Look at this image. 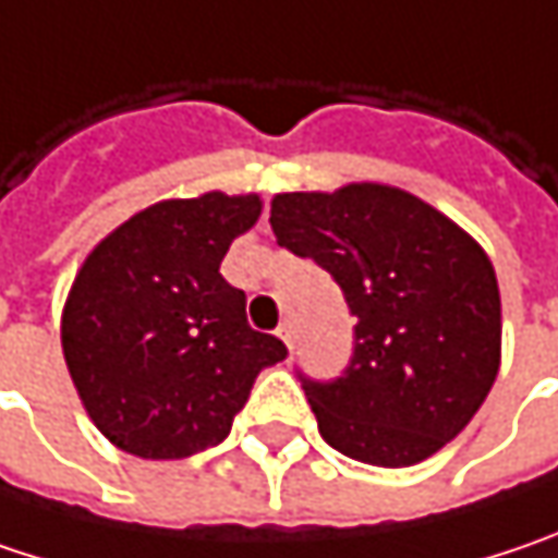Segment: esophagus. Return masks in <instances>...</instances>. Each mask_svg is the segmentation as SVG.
<instances>
[{
    "mask_svg": "<svg viewBox=\"0 0 558 558\" xmlns=\"http://www.w3.org/2000/svg\"><path fill=\"white\" fill-rule=\"evenodd\" d=\"M278 338H280V341H283V344H287V347H293V325H290V322H280Z\"/></svg>",
    "mask_w": 558,
    "mask_h": 558,
    "instance_id": "obj_1",
    "label": "esophagus"
}]
</instances>
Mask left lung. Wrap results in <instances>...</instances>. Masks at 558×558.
I'll use <instances>...</instances> for the list:
<instances>
[{
	"label": "left lung",
	"instance_id": "obj_1",
	"mask_svg": "<svg viewBox=\"0 0 558 558\" xmlns=\"http://www.w3.org/2000/svg\"><path fill=\"white\" fill-rule=\"evenodd\" d=\"M271 230L338 280L356 315L344 376L303 378L322 439L376 468H410L445 448L502 363L499 280L483 246L385 182L280 192Z\"/></svg>",
	"mask_w": 558,
	"mask_h": 558
}]
</instances>
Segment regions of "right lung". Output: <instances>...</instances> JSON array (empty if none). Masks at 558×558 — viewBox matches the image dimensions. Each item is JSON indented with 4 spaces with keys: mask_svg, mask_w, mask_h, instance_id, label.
Instances as JSON below:
<instances>
[{
    "mask_svg": "<svg viewBox=\"0 0 558 558\" xmlns=\"http://www.w3.org/2000/svg\"><path fill=\"white\" fill-rule=\"evenodd\" d=\"M262 198L205 192L132 214L87 252L62 306V353L90 423L122 451L177 461L223 442L287 347L252 331L220 278Z\"/></svg>",
    "mask_w": 558,
    "mask_h": 558,
    "instance_id": "right-lung-1",
    "label": "right lung"
}]
</instances>
